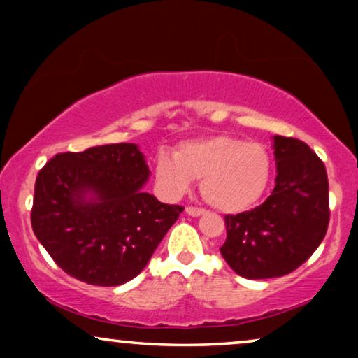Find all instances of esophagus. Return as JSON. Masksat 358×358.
I'll return each mask as SVG.
<instances>
[{"instance_id":"esophagus-1","label":"esophagus","mask_w":358,"mask_h":358,"mask_svg":"<svg viewBox=\"0 0 358 358\" xmlns=\"http://www.w3.org/2000/svg\"><path fill=\"white\" fill-rule=\"evenodd\" d=\"M185 213L189 215V217H202L205 213L203 208H195V207H187L185 208Z\"/></svg>"}]
</instances>
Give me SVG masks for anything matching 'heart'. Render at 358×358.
Here are the masks:
<instances>
[{
  "mask_svg": "<svg viewBox=\"0 0 358 358\" xmlns=\"http://www.w3.org/2000/svg\"><path fill=\"white\" fill-rule=\"evenodd\" d=\"M156 182L164 195L180 197L200 180L203 199L220 212L239 213L251 208L266 192L271 156L259 143L217 135L189 140L174 155L156 156Z\"/></svg>",
  "mask_w": 358,
  "mask_h": 358,
  "instance_id": "obj_1",
  "label": "heart"
}]
</instances>
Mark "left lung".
I'll return each instance as SVG.
<instances>
[{
	"instance_id": "8db88e82",
	"label": "left lung",
	"mask_w": 358,
	"mask_h": 358,
	"mask_svg": "<svg viewBox=\"0 0 358 358\" xmlns=\"http://www.w3.org/2000/svg\"><path fill=\"white\" fill-rule=\"evenodd\" d=\"M275 187L251 212L228 215L220 252L238 275L251 280L287 275L324 239L329 184L322 161L296 138L272 136Z\"/></svg>"
}]
</instances>
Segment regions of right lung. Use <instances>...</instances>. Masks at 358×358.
Segmentation results:
<instances>
[{"label":"right lung","instance_id":"add662e5","mask_svg":"<svg viewBox=\"0 0 358 358\" xmlns=\"http://www.w3.org/2000/svg\"><path fill=\"white\" fill-rule=\"evenodd\" d=\"M150 174L135 143L57 155L37 176L34 234L78 280L99 287L131 280L184 210L145 192Z\"/></svg>","mask_w":358,"mask_h":358}]
</instances>
